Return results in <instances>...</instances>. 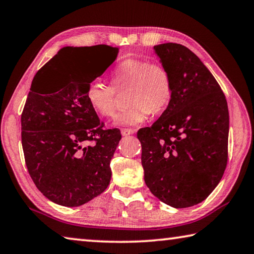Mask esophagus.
Segmentation results:
<instances>
[{
  "instance_id": "34e87169",
  "label": "esophagus",
  "mask_w": 254,
  "mask_h": 254,
  "mask_svg": "<svg viewBox=\"0 0 254 254\" xmlns=\"http://www.w3.org/2000/svg\"><path fill=\"white\" fill-rule=\"evenodd\" d=\"M133 133H134V130H132V128H122L121 130V134L123 136H127L130 134H133Z\"/></svg>"
}]
</instances>
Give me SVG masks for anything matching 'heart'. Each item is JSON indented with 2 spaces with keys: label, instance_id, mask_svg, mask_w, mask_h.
<instances>
[{
  "label": "heart",
  "instance_id": "obj_1",
  "mask_svg": "<svg viewBox=\"0 0 254 254\" xmlns=\"http://www.w3.org/2000/svg\"><path fill=\"white\" fill-rule=\"evenodd\" d=\"M111 83L94 80L88 85L86 100L102 118H112L117 109V92L128 89L126 111L115 119L117 126L135 127L151 114L160 113L169 105L174 84L169 70L160 63L142 58H127L112 72Z\"/></svg>",
  "mask_w": 254,
  "mask_h": 254
}]
</instances>
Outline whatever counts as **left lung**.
I'll return each instance as SVG.
<instances>
[{
	"label": "left lung",
	"instance_id": "left-lung-1",
	"mask_svg": "<svg viewBox=\"0 0 254 254\" xmlns=\"http://www.w3.org/2000/svg\"><path fill=\"white\" fill-rule=\"evenodd\" d=\"M154 50L174 92L161 117L137 131L144 182L163 203L186 208L207 198L224 174L229 109L221 86L191 50L173 42Z\"/></svg>",
	"mask_w": 254,
	"mask_h": 254
}]
</instances>
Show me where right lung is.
Wrapping results in <instances>:
<instances>
[{
    "instance_id": "1",
    "label": "right lung",
    "mask_w": 254,
    "mask_h": 254,
    "mask_svg": "<svg viewBox=\"0 0 254 254\" xmlns=\"http://www.w3.org/2000/svg\"><path fill=\"white\" fill-rule=\"evenodd\" d=\"M88 48L92 54L82 51ZM118 53L107 45L66 47L32 80L21 115L24 160L37 188L56 204L80 206L110 185L121 132L103 127L86 92Z\"/></svg>"
}]
</instances>
